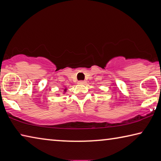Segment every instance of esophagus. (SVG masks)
<instances>
[{
  "mask_svg": "<svg viewBox=\"0 0 161 161\" xmlns=\"http://www.w3.org/2000/svg\"><path fill=\"white\" fill-rule=\"evenodd\" d=\"M78 83L80 84H86V81H79Z\"/></svg>",
  "mask_w": 161,
  "mask_h": 161,
  "instance_id": "esophagus-1",
  "label": "esophagus"
}]
</instances>
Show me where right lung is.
Listing matches in <instances>:
<instances>
[{"label":"right lung","instance_id":"1","mask_svg":"<svg viewBox=\"0 0 161 161\" xmlns=\"http://www.w3.org/2000/svg\"><path fill=\"white\" fill-rule=\"evenodd\" d=\"M67 91V87H65V88L64 89V92H63V94H64V93H66V92ZM59 95V94H58Z\"/></svg>","mask_w":161,"mask_h":161}]
</instances>
